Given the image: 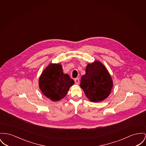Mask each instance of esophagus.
<instances>
[{"instance_id": "34e87169", "label": "esophagus", "mask_w": 146, "mask_h": 146, "mask_svg": "<svg viewBox=\"0 0 146 146\" xmlns=\"http://www.w3.org/2000/svg\"><path fill=\"white\" fill-rule=\"evenodd\" d=\"M74 81H75V82L76 84H79V82H80V80H79V78H76L74 79Z\"/></svg>"}]
</instances>
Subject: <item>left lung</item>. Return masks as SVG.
<instances>
[{
    "mask_svg": "<svg viewBox=\"0 0 146 146\" xmlns=\"http://www.w3.org/2000/svg\"><path fill=\"white\" fill-rule=\"evenodd\" d=\"M113 86L112 80L105 66L100 62L88 64L86 74L81 78L80 87L92 102H100L106 98Z\"/></svg>",
    "mask_w": 146,
    "mask_h": 146,
    "instance_id": "obj_1",
    "label": "left lung"
}]
</instances>
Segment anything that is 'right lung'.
I'll list each match as a JSON object with an SVG mask.
<instances>
[{"mask_svg":"<svg viewBox=\"0 0 146 146\" xmlns=\"http://www.w3.org/2000/svg\"><path fill=\"white\" fill-rule=\"evenodd\" d=\"M74 83L68 74L62 72L60 64H51L45 68L39 78V88L43 94L54 101L65 97Z\"/></svg>","mask_w":146,"mask_h":146,"instance_id":"right-lung-1","label":"right lung"}]
</instances>
